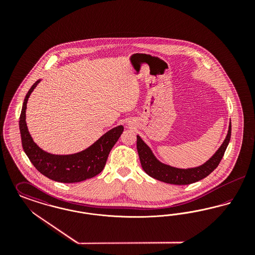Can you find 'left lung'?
I'll return each instance as SVG.
<instances>
[{"label": "left lung", "mask_w": 255, "mask_h": 255, "mask_svg": "<svg viewBox=\"0 0 255 255\" xmlns=\"http://www.w3.org/2000/svg\"><path fill=\"white\" fill-rule=\"evenodd\" d=\"M231 135V122H230L228 134L222 145L220 146V148L216 151V153L204 164L187 169L176 168L160 162L158 158L154 156L150 147L146 144L139 135H136V149L142 169L144 170L146 174H148L150 177L160 182L171 184H190L203 180L212 171L217 168L221 159L223 158V156L226 152V149L230 143Z\"/></svg>", "instance_id": "8db88e82"}]
</instances>
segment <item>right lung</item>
<instances>
[{"label":"right lung","instance_id":"1","mask_svg":"<svg viewBox=\"0 0 255 255\" xmlns=\"http://www.w3.org/2000/svg\"><path fill=\"white\" fill-rule=\"evenodd\" d=\"M41 80H37L24 97L20 116V133L24 153L41 174L52 181L73 183L91 179L98 175L106 164L110 151L123 132L120 125L104 133L85 150L72 155H53L42 150L33 141L25 122L26 103L30 94Z\"/></svg>","mask_w":255,"mask_h":255}]
</instances>
